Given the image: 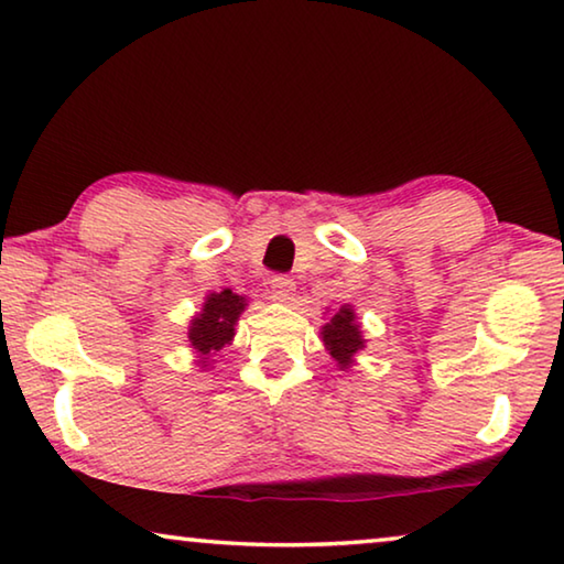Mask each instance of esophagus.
<instances>
[{
  "label": "esophagus",
  "instance_id": "1",
  "mask_svg": "<svg viewBox=\"0 0 564 564\" xmlns=\"http://www.w3.org/2000/svg\"><path fill=\"white\" fill-rule=\"evenodd\" d=\"M270 288H272L274 297L282 300V302H290V300L294 297V292H297V284H294V282L290 280V276H284V274L272 276Z\"/></svg>",
  "mask_w": 564,
  "mask_h": 564
}]
</instances>
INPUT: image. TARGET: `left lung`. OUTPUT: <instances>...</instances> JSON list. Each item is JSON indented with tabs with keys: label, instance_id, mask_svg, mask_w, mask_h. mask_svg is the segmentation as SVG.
I'll use <instances>...</instances> for the list:
<instances>
[{
	"label": "left lung",
	"instance_id": "1",
	"mask_svg": "<svg viewBox=\"0 0 564 564\" xmlns=\"http://www.w3.org/2000/svg\"><path fill=\"white\" fill-rule=\"evenodd\" d=\"M322 339L329 349V355L337 359L339 367L352 365V355L365 347L362 335H359V325L355 322V312L343 307L332 317L325 327H322Z\"/></svg>",
	"mask_w": 564,
	"mask_h": 564
}]
</instances>
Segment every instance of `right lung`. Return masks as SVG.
Here are the masks:
<instances>
[{"label": "right lung", "mask_w": 564, "mask_h": 564, "mask_svg": "<svg viewBox=\"0 0 564 564\" xmlns=\"http://www.w3.org/2000/svg\"><path fill=\"white\" fill-rule=\"evenodd\" d=\"M245 297H239L232 290L209 294L202 315L192 319L189 343L199 355L219 352L235 335V322L242 315ZM207 359V357H205Z\"/></svg>", "instance_id": "obj_1"}]
</instances>
